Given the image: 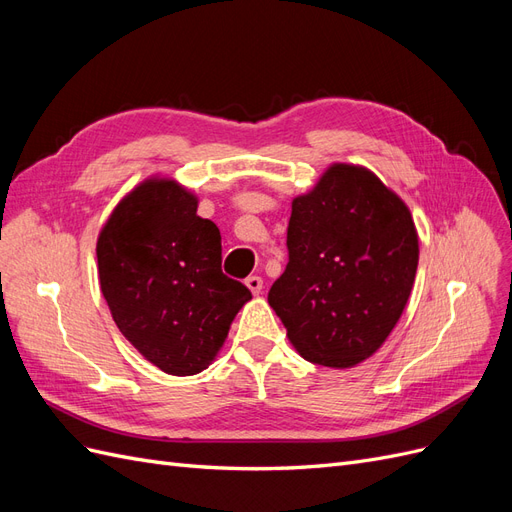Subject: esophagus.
I'll use <instances>...</instances> for the list:
<instances>
[{
    "instance_id": "esophagus-1",
    "label": "esophagus",
    "mask_w": 512,
    "mask_h": 512,
    "mask_svg": "<svg viewBox=\"0 0 512 512\" xmlns=\"http://www.w3.org/2000/svg\"><path fill=\"white\" fill-rule=\"evenodd\" d=\"M245 286L250 288L254 294H260V290H262V277H258V275H250L245 280Z\"/></svg>"
}]
</instances>
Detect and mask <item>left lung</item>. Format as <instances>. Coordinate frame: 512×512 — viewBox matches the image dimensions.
<instances>
[{"mask_svg":"<svg viewBox=\"0 0 512 512\" xmlns=\"http://www.w3.org/2000/svg\"><path fill=\"white\" fill-rule=\"evenodd\" d=\"M288 265L269 290L305 361L352 367L389 337L408 303L418 237L408 207L365 168L335 164L294 198Z\"/></svg>","mask_w":512,"mask_h":512,"instance_id":"1","label":"left lung"}]
</instances>
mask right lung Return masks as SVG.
I'll return each instance as SVG.
<instances>
[{
  "instance_id": "add662e5",
  "label": "right lung",
  "mask_w": 512,
  "mask_h": 512,
  "mask_svg": "<svg viewBox=\"0 0 512 512\" xmlns=\"http://www.w3.org/2000/svg\"><path fill=\"white\" fill-rule=\"evenodd\" d=\"M179 183L149 179L98 239L100 288L128 342L166 374L209 367L252 292L222 273V237Z\"/></svg>"
}]
</instances>
